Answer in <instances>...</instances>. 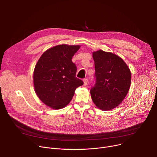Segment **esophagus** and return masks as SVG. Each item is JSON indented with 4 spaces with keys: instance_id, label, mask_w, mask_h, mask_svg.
Listing matches in <instances>:
<instances>
[{
    "instance_id": "34e87169",
    "label": "esophagus",
    "mask_w": 157,
    "mask_h": 157,
    "mask_svg": "<svg viewBox=\"0 0 157 157\" xmlns=\"http://www.w3.org/2000/svg\"><path fill=\"white\" fill-rule=\"evenodd\" d=\"M83 82H84V86H86V85L87 84V83H88V79H87V78L84 79H83Z\"/></svg>"
}]
</instances>
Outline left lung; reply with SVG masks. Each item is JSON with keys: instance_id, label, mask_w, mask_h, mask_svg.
Returning a JSON list of instances; mask_svg holds the SVG:
<instances>
[{"instance_id": "left-lung-1", "label": "left lung", "mask_w": 157, "mask_h": 157, "mask_svg": "<svg viewBox=\"0 0 157 157\" xmlns=\"http://www.w3.org/2000/svg\"><path fill=\"white\" fill-rule=\"evenodd\" d=\"M96 84L90 93L94 104L102 110L117 107L127 96L131 83V72L125 61L110 52L93 53Z\"/></svg>"}]
</instances>
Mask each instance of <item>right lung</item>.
Returning a JSON list of instances; mask_svg holds the SVG:
<instances>
[{
  "label": "right lung",
  "mask_w": 157,
  "mask_h": 157,
  "mask_svg": "<svg viewBox=\"0 0 157 157\" xmlns=\"http://www.w3.org/2000/svg\"><path fill=\"white\" fill-rule=\"evenodd\" d=\"M81 45L63 44L44 52L33 71L35 91L47 106L59 109L71 101L76 89L83 84L76 77V66L72 58Z\"/></svg>",
  "instance_id": "1"
}]
</instances>
